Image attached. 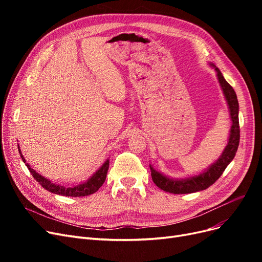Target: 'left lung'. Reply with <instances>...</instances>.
I'll list each match as a JSON object with an SVG mask.
<instances>
[{
  "instance_id": "8db88e82",
  "label": "left lung",
  "mask_w": 262,
  "mask_h": 262,
  "mask_svg": "<svg viewBox=\"0 0 262 262\" xmlns=\"http://www.w3.org/2000/svg\"><path fill=\"white\" fill-rule=\"evenodd\" d=\"M214 68H215V71L217 72L219 82L227 100L229 112H231V119L233 122L227 146L225 147L223 154L221 155L219 160L207 171H204L203 173H200L199 176L195 177H190L187 179H170L162 175L161 172L156 171L152 166H149L150 176H152L154 184L166 192L175 194L191 193L209 188L221 177L222 173H223V171L227 167V165L233 161V158L235 157V154L237 152V148H238L241 138L238 121V100H237L236 93L233 87L226 82L224 76L222 75L221 71L216 67Z\"/></svg>"
}]
</instances>
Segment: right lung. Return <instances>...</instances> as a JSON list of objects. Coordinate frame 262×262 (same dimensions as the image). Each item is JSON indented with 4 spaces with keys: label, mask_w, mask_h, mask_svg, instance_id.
I'll list each match as a JSON object with an SVG mask.
<instances>
[{
    "label": "right lung",
    "mask_w": 262,
    "mask_h": 262,
    "mask_svg": "<svg viewBox=\"0 0 262 262\" xmlns=\"http://www.w3.org/2000/svg\"><path fill=\"white\" fill-rule=\"evenodd\" d=\"M19 153H20V149H19ZM20 157H21V160L24 161V163L26 164L27 168L29 169L31 175H33V177L39 182V185H41L46 190H48V191H50L52 193L66 195V196H85V195H90L92 193H95L101 187V185L105 182L106 176H107V171H108V168H109V161H106L104 163V165H102L101 167L96 172H95L89 180L84 182V184L68 188V187L60 186V185H55V184H53V182H51L49 179H47V178L42 177L41 175H39L38 172H36L26 163L25 158H24V156L21 154H20Z\"/></svg>",
    "instance_id": "1"
}]
</instances>
